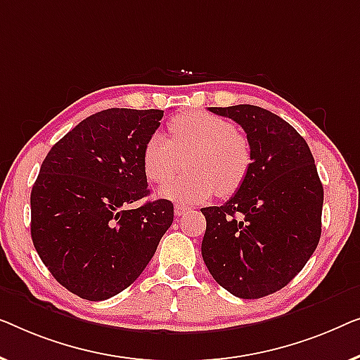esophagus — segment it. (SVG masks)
I'll return each mask as SVG.
<instances>
[{
	"label": "esophagus",
	"instance_id": "34e87169",
	"mask_svg": "<svg viewBox=\"0 0 360 360\" xmlns=\"http://www.w3.org/2000/svg\"><path fill=\"white\" fill-rule=\"evenodd\" d=\"M186 212H189V207L182 205V204H176V207H174V214H176V215L182 217V215L186 214Z\"/></svg>",
	"mask_w": 360,
	"mask_h": 360
}]
</instances>
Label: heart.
<instances>
[{"instance_id":"heart-1","label":"heart","mask_w":360,"mask_h":360,"mask_svg":"<svg viewBox=\"0 0 360 360\" xmlns=\"http://www.w3.org/2000/svg\"><path fill=\"white\" fill-rule=\"evenodd\" d=\"M168 134L169 140L161 134L146 140L141 151L145 176L156 184L166 182L187 156L189 173L160 187V197L178 204H200L215 192L229 197L245 184L252 168V148L230 120L191 110L171 120Z\"/></svg>"}]
</instances>
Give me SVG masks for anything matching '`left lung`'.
<instances>
[{"label":"left lung","instance_id":"left-lung-1","mask_svg":"<svg viewBox=\"0 0 360 360\" xmlns=\"http://www.w3.org/2000/svg\"><path fill=\"white\" fill-rule=\"evenodd\" d=\"M240 124L252 148L245 184L220 207H204L202 257L240 298H261L303 269L321 236L323 184L307 141L290 124L251 104L209 108Z\"/></svg>","mask_w":360,"mask_h":360}]
</instances>
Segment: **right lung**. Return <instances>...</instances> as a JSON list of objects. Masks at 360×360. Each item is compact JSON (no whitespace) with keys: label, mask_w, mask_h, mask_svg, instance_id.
<instances>
[{"label":"right lung","mask_w":360,"mask_h":360,"mask_svg":"<svg viewBox=\"0 0 360 360\" xmlns=\"http://www.w3.org/2000/svg\"><path fill=\"white\" fill-rule=\"evenodd\" d=\"M163 110L105 109L81 120L45 156L30 192V236L57 282L105 300L136 281L174 219L150 194L141 166Z\"/></svg>","instance_id":"obj_1"}]
</instances>
